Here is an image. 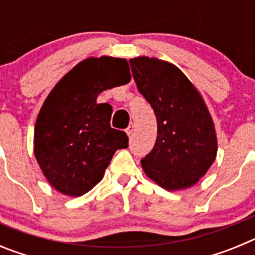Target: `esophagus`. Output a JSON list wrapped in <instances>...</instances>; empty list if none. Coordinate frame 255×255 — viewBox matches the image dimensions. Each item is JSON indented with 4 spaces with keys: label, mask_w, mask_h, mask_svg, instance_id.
Returning <instances> with one entry per match:
<instances>
[{
    "label": "esophagus",
    "mask_w": 255,
    "mask_h": 255,
    "mask_svg": "<svg viewBox=\"0 0 255 255\" xmlns=\"http://www.w3.org/2000/svg\"><path fill=\"white\" fill-rule=\"evenodd\" d=\"M132 131H134V125H132V124H130V125L126 128V134L129 135V136H131Z\"/></svg>",
    "instance_id": "obj_1"
}]
</instances>
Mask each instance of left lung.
<instances>
[{"mask_svg": "<svg viewBox=\"0 0 255 255\" xmlns=\"http://www.w3.org/2000/svg\"><path fill=\"white\" fill-rule=\"evenodd\" d=\"M130 66L138 91L157 117V139L140 161L143 170L167 190L194 185L217 153L215 126L202 97L170 62L136 57Z\"/></svg>", "mask_w": 255, "mask_h": 255, "instance_id": "obj_1", "label": "left lung"}]
</instances>
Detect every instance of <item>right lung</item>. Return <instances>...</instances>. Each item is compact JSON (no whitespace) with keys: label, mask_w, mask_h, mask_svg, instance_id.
<instances>
[{"label":"right lung","mask_w":255,"mask_h":255,"mask_svg":"<svg viewBox=\"0 0 255 255\" xmlns=\"http://www.w3.org/2000/svg\"><path fill=\"white\" fill-rule=\"evenodd\" d=\"M130 82L124 58H88L61 79L35 123V158L52 186L80 197L103 177L115 152L128 148L125 131L112 129V107L97 103L106 89Z\"/></svg>","instance_id":"right-lung-1"}]
</instances>
